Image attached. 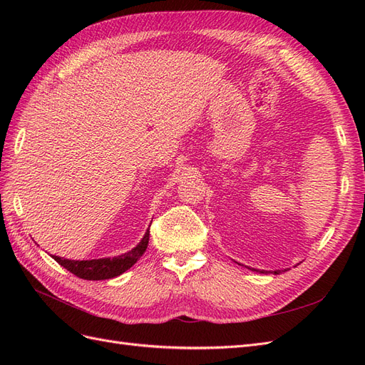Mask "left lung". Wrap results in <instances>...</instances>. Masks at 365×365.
I'll list each match as a JSON object with an SVG mask.
<instances>
[{"instance_id": "1", "label": "left lung", "mask_w": 365, "mask_h": 365, "mask_svg": "<svg viewBox=\"0 0 365 365\" xmlns=\"http://www.w3.org/2000/svg\"><path fill=\"white\" fill-rule=\"evenodd\" d=\"M237 263V262H236ZM237 264H240V263H237ZM248 269H252V271H257V272H263V274H268V272H271V271H259V269H254V268H250V267H247ZM286 269H283V271H280V269H277V271H272V274H280V272H284Z\"/></svg>"}]
</instances>
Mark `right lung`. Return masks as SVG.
<instances>
[{
  "label": "right lung",
  "mask_w": 365,
  "mask_h": 365,
  "mask_svg": "<svg viewBox=\"0 0 365 365\" xmlns=\"http://www.w3.org/2000/svg\"><path fill=\"white\" fill-rule=\"evenodd\" d=\"M149 244V228L145 236L138 242V245L130 251L115 257H103V259H91V260H71L59 256H51L61 267L73 272L77 277L83 280H106L118 277L120 274L128 271L132 264L145 254Z\"/></svg>",
  "instance_id": "1"
}]
</instances>
